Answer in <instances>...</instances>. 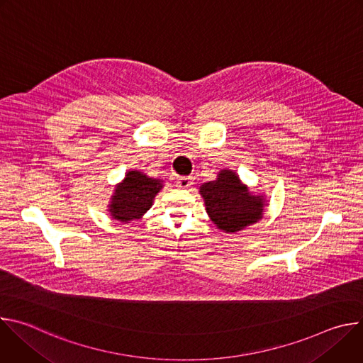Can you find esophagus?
<instances>
[{"instance_id":"1","label":"esophagus","mask_w":363,"mask_h":363,"mask_svg":"<svg viewBox=\"0 0 363 363\" xmlns=\"http://www.w3.org/2000/svg\"><path fill=\"white\" fill-rule=\"evenodd\" d=\"M192 184L194 182H192L191 177H179L177 179V186H179V188H189Z\"/></svg>"}]
</instances>
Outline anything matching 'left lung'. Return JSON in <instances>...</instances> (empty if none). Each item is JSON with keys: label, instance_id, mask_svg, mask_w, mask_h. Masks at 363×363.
Segmentation results:
<instances>
[{"label": "left lung", "instance_id": "left-lung-1", "mask_svg": "<svg viewBox=\"0 0 363 363\" xmlns=\"http://www.w3.org/2000/svg\"><path fill=\"white\" fill-rule=\"evenodd\" d=\"M199 194L206 214L225 233H237L263 217V195H252L230 169H223L216 181L201 185Z\"/></svg>", "mask_w": 363, "mask_h": 363}]
</instances>
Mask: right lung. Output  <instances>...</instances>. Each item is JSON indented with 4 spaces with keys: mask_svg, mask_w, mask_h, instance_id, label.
I'll return each instance as SVG.
<instances>
[{
    "mask_svg": "<svg viewBox=\"0 0 363 363\" xmlns=\"http://www.w3.org/2000/svg\"><path fill=\"white\" fill-rule=\"evenodd\" d=\"M162 186L161 179L149 178L140 171H129L115 189L109 205L111 216L122 223L140 218Z\"/></svg>",
    "mask_w": 363,
    "mask_h": 363,
    "instance_id": "add662e5",
    "label": "right lung"
}]
</instances>
